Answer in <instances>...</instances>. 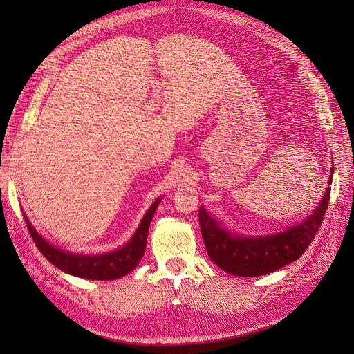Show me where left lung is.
<instances>
[{"label":"left lung","mask_w":354,"mask_h":354,"mask_svg":"<svg viewBox=\"0 0 354 354\" xmlns=\"http://www.w3.org/2000/svg\"><path fill=\"white\" fill-rule=\"evenodd\" d=\"M333 171L328 183H332ZM330 189H327L319 207L301 223L268 237H234L219 227L204 207L199 208L202 239L209 259L225 272L239 277H259L298 260L313 242L327 212Z\"/></svg>","instance_id":"8db88e82"}]
</instances>
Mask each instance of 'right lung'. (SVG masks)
Returning a JSON list of instances; mask_svg holds the SVG:
<instances>
[{"label": "right lung", "instance_id": "1", "mask_svg": "<svg viewBox=\"0 0 354 354\" xmlns=\"http://www.w3.org/2000/svg\"><path fill=\"white\" fill-rule=\"evenodd\" d=\"M160 201L161 199H156L152 207L147 209V213L142 217L140 227L135 231L129 243H126L123 248H120V250L114 252L100 255H77L57 250L56 246L50 245L47 240H44L37 234L27 217L26 222L30 236H32L37 250L56 268L66 274L88 278V280H117V278H122L123 275L132 272L141 261L142 255H145L150 221H152Z\"/></svg>", "mask_w": 354, "mask_h": 354}]
</instances>
